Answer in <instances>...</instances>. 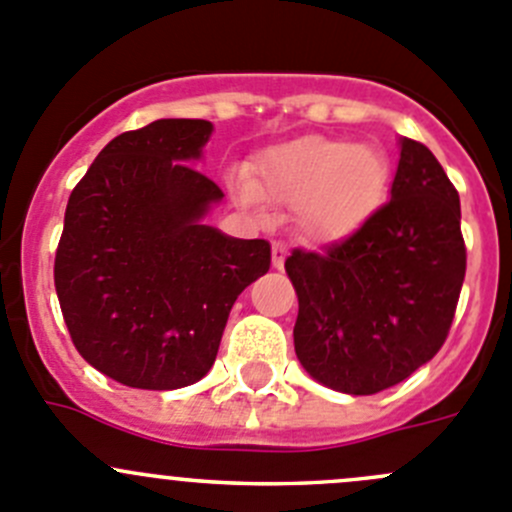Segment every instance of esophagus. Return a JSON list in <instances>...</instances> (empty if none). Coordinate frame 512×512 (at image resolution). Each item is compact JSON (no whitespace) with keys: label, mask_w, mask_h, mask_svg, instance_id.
I'll return each instance as SVG.
<instances>
[{"label":"esophagus","mask_w":512,"mask_h":512,"mask_svg":"<svg viewBox=\"0 0 512 512\" xmlns=\"http://www.w3.org/2000/svg\"><path fill=\"white\" fill-rule=\"evenodd\" d=\"M285 257H287V247L282 242H272V267L282 270L285 267Z\"/></svg>","instance_id":"obj_1"}]
</instances>
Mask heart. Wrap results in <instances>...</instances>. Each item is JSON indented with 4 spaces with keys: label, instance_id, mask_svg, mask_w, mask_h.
Segmentation results:
<instances>
[{
    "label": "heart",
    "instance_id": "heart-1",
    "mask_svg": "<svg viewBox=\"0 0 512 512\" xmlns=\"http://www.w3.org/2000/svg\"><path fill=\"white\" fill-rule=\"evenodd\" d=\"M385 185V155L337 137H297L255 162V190L297 207L302 232L317 242L345 240L360 230L380 207Z\"/></svg>",
    "mask_w": 512,
    "mask_h": 512
}]
</instances>
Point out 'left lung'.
Instances as JSON below:
<instances>
[{"instance_id":"obj_1","label":"left lung","mask_w":512,"mask_h":512,"mask_svg":"<svg viewBox=\"0 0 512 512\" xmlns=\"http://www.w3.org/2000/svg\"><path fill=\"white\" fill-rule=\"evenodd\" d=\"M465 262L458 190L423 142L403 137L390 200L345 240L285 260L297 360L340 393L393 388L443 347Z\"/></svg>"}]
</instances>
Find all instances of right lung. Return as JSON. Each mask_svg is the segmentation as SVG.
<instances>
[{"mask_svg": "<svg viewBox=\"0 0 512 512\" xmlns=\"http://www.w3.org/2000/svg\"><path fill=\"white\" fill-rule=\"evenodd\" d=\"M207 119L122 132L77 182L54 287L79 355L127 388L177 390L215 362L237 295L270 270V242L202 225L222 190L187 165Z\"/></svg>", "mask_w": 512, "mask_h": 512, "instance_id": "obj_1", "label": "right lung"}]
</instances>
